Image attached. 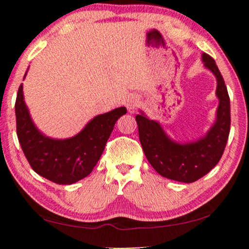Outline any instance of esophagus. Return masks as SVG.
<instances>
[{"label": "esophagus", "instance_id": "obj_1", "mask_svg": "<svg viewBox=\"0 0 249 249\" xmlns=\"http://www.w3.org/2000/svg\"><path fill=\"white\" fill-rule=\"evenodd\" d=\"M138 98L136 96H129L127 98V102H125V107L128 108L129 113H135L136 107H138Z\"/></svg>", "mask_w": 249, "mask_h": 249}]
</instances>
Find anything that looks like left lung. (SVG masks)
<instances>
[{
	"instance_id": "left-lung-1",
	"label": "left lung",
	"mask_w": 249,
	"mask_h": 249,
	"mask_svg": "<svg viewBox=\"0 0 249 249\" xmlns=\"http://www.w3.org/2000/svg\"><path fill=\"white\" fill-rule=\"evenodd\" d=\"M204 67L216 78L219 107L214 124L204 137L180 144L169 137L158 121L141 112L136 115L142 151L155 171L165 178L190 183L207 175L222 156L230 132V98L213 57L202 54Z\"/></svg>"
}]
</instances>
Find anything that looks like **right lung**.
Here are the masks:
<instances>
[{
  "mask_svg": "<svg viewBox=\"0 0 249 249\" xmlns=\"http://www.w3.org/2000/svg\"><path fill=\"white\" fill-rule=\"evenodd\" d=\"M15 108L17 135L30 166L37 175L59 185H71L93 171L115 122L127 113L124 107L114 108L91 119L73 137L53 139L43 135L34 124L23 100L22 85L17 94Z\"/></svg>",
  "mask_w": 249,
  "mask_h": 249,
  "instance_id": "1",
  "label": "right lung"
}]
</instances>
